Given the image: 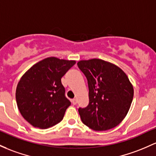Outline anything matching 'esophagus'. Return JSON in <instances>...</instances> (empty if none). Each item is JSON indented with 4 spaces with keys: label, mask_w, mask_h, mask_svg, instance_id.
Listing matches in <instances>:
<instances>
[{
    "label": "esophagus",
    "mask_w": 156,
    "mask_h": 156,
    "mask_svg": "<svg viewBox=\"0 0 156 156\" xmlns=\"http://www.w3.org/2000/svg\"><path fill=\"white\" fill-rule=\"evenodd\" d=\"M72 103H73V104H74V105H75V104H77V99L76 98H74L72 100Z\"/></svg>",
    "instance_id": "obj_1"
}]
</instances>
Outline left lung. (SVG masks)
I'll return each instance as SVG.
<instances>
[{
  "instance_id": "1",
  "label": "left lung",
  "mask_w": 156,
  "mask_h": 156,
  "mask_svg": "<svg viewBox=\"0 0 156 156\" xmlns=\"http://www.w3.org/2000/svg\"><path fill=\"white\" fill-rule=\"evenodd\" d=\"M78 66L89 87L88 106L78 109L82 122L95 131L119 125L129 111L134 94L127 75L116 65L98 58L82 60Z\"/></svg>"
}]
</instances>
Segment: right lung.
Masks as SVG:
<instances>
[{
	"label": "right lung",
	"instance_id": "add662e5",
	"mask_svg": "<svg viewBox=\"0 0 156 156\" xmlns=\"http://www.w3.org/2000/svg\"><path fill=\"white\" fill-rule=\"evenodd\" d=\"M75 61L49 57L23 75L15 97L20 114L35 127L47 129L62 121L71 102L65 96L61 78Z\"/></svg>",
	"mask_w": 156,
	"mask_h": 156
}]
</instances>
